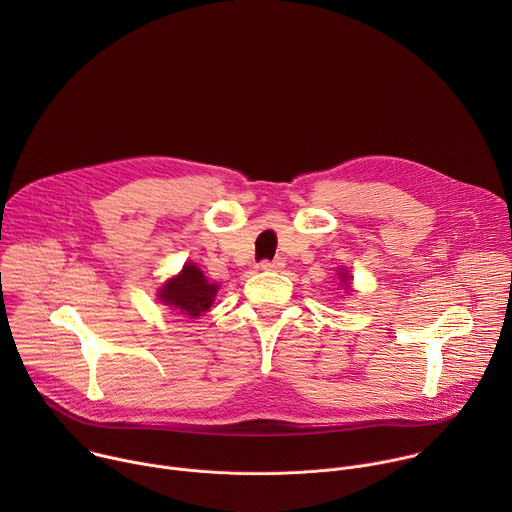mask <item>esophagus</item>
<instances>
[{"label":"esophagus","instance_id":"1","mask_svg":"<svg viewBox=\"0 0 512 512\" xmlns=\"http://www.w3.org/2000/svg\"><path fill=\"white\" fill-rule=\"evenodd\" d=\"M285 267V261L281 259V257H277V259H265V261H261V269H265V271H281Z\"/></svg>","mask_w":512,"mask_h":512}]
</instances>
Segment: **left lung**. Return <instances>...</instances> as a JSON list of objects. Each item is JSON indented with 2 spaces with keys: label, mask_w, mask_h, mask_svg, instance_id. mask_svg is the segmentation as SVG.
Here are the masks:
<instances>
[{
  "label": "left lung",
  "mask_w": 512,
  "mask_h": 512,
  "mask_svg": "<svg viewBox=\"0 0 512 512\" xmlns=\"http://www.w3.org/2000/svg\"><path fill=\"white\" fill-rule=\"evenodd\" d=\"M340 279H342V283H344V287H346V289H348V287H350V285H348V283H346V281H348V275H346V273H340Z\"/></svg>",
  "instance_id": "left-lung-1"
}]
</instances>
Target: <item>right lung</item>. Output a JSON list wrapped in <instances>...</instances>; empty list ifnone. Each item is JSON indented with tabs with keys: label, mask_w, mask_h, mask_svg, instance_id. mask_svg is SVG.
Masks as SVG:
<instances>
[{
	"label": "right lung",
	"mask_w": 512,
	"mask_h": 512,
	"mask_svg": "<svg viewBox=\"0 0 512 512\" xmlns=\"http://www.w3.org/2000/svg\"><path fill=\"white\" fill-rule=\"evenodd\" d=\"M218 291L216 283H208L202 271L194 263H186L174 279H170L162 289H160V302L166 306H172L180 310V314L196 318L204 312L214 302V296Z\"/></svg>",
	"instance_id": "right-lung-1"
}]
</instances>
